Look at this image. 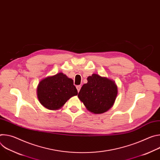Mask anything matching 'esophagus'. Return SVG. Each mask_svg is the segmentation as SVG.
I'll use <instances>...</instances> for the list:
<instances>
[{"mask_svg": "<svg viewBox=\"0 0 160 160\" xmlns=\"http://www.w3.org/2000/svg\"><path fill=\"white\" fill-rule=\"evenodd\" d=\"M76 87H77V90H78V92H79V91H80V88H81V85H77Z\"/></svg>", "mask_w": 160, "mask_h": 160, "instance_id": "34e87169", "label": "esophagus"}]
</instances>
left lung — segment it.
I'll return each mask as SVG.
<instances>
[{
  "label": "left lung",
  "mask_w": 160,
  "mask_h": 160,
  "mask_svg": "<svg viewBox=\"0 0 160 160\" xmlns=\"http://www.w3.org/2000/svg\"><path fill=\"white\" fill-rule=\"evenodd\" d=\"M118 94L115 82L98 74L87 78V83L83 85L78 97L86 108L94 114L108 111L115 103Z\"/></svg>",
  "instance_id": "obj_1"
}]
</instances>
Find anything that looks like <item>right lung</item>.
<instances>
[{"instance_id":"1","label":"right lung","mask_w":160,"mask_h":160,"mask_svg":"<svg viewBox=\"0 0 160 160\" xmlns=\"http://www.w3.org/2000/svg\"><path fill=\"white\" fill-rule=\"evenodd\" d=\"M78 91L72 78L62 73L42 80L37 87V97L40 104L50 110L60 109Z\"/></svg>"}]
</instances>
